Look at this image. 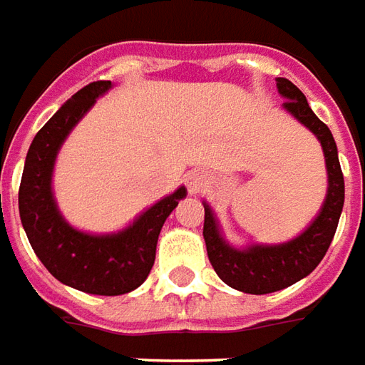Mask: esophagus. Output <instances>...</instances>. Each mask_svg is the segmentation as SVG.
Returning a JSON list of instances; mask_svg holds the SVG:
<instances>
[{"label": "esophagus", "mask_w": 365, "mask_h": 365, "mask_svg": "<svg viewBox=\"0 0 365 365\" xmlns=\"http://www.w3.org/2000/svg\"><path fill=\"white\" fill-rule=\"evenodd\" d=\"M206 177L204 175H200V173H192V175H188L187 178V185L188 188H190V192H200L204 187H206Z\"/></svg>", "instance_id": "esophagus-1"}]
</instances>
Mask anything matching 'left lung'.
<instances>
[{
    "label": "left lung",
    "mask_w": 365,
    "mask_h": 365,
    "mask_svg": "<svg viewBox=\"0 0 365 365\" xmlns=\"http://www.w3.org/2000/svg\"><path fill=\"white\" fill-rule=\"evenodd\" d=\"M277 88L287 98L283 104L287 112L319 137L327 157L328 195L319 218L301 236L283 245H255L245 252L222 240L212 210L204 204L202 236L212 267L226 285L252 294L275 293L312 273L332 244L344 206V175L330 129L314 115L304 94L291 80L277 78Z\"/></svg>",
    "instance_id": "left-lung-1"
}]
</instances>
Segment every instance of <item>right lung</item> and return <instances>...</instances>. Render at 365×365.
Masks as SVG:
<instances>
[{
  "label": "right lung",
  "instance_id": "right-lung-1",
  "mask_svg": "<svg viewBox=\"0 0 365 365\" xmlns=\"http://www.w3.org/2000/svg\"><path fill=\"white\" fill-rule=\"evenodd\" d=\"M110 80L88 84L46 121L33 139L19 185V214L37 257L61 283L92 294H123L141 285L155 263L157 240L165 220L177 208L185 188L151 206L133 226L113 236H88L71 228L56 210L51 192L58 147Z\"/></svg>",
  "mask_w": 365,
  "mask_h": 365
}]
</instances>
